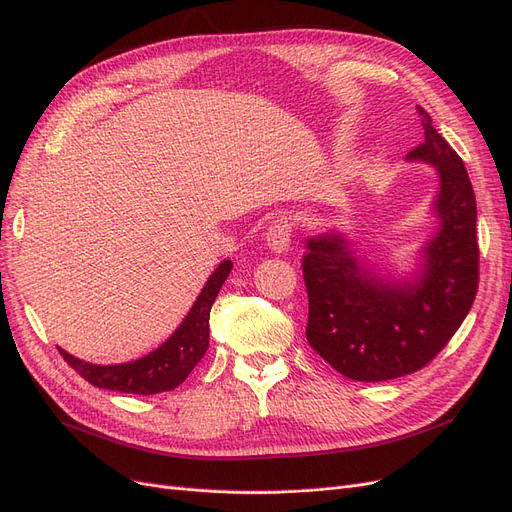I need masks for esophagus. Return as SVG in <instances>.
Segmentation results:
<instances>
[{
  "label": "esophagus",
  "instance_id": "34e87169",
  "mask_svg": "<svg viewBox=\"0 0 512 512\" xmlns=\"http://www.w3.org/2000/svg\"><path fill=\"white\" fill-rule=\"evenodd\" d=\"M291 235H294V225L287 216H277L275 221L266 229V246L273 252H287L291 246Z\"/></svg>",
  "mask_w": 512,
  "mask_h": 512
}]
</instances>
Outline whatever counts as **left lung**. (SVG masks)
<instances>
[{"label":"left lung","mask_w":512,"mask_h":512,"mask_svg":"<svg viewBox=\"0 0 512 512\" xmlns=\"http://www.w3.org/2000/svg\"><path fill=\"white\" fill-rule=\"evenodd\" d=\"M425 139L408 158L435 164L442 229L425 248L415 283L375 279L348 241L316 235L306 243V339L335 371L354 381H387L415 373L440 354L469 314L479 287L477 204L460 156L417 106Z\"/></svg>","instance_id":"8db88e82"}]
</instances>
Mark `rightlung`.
Segmentation results:
<instances>
[{"label":"right lung","mask_w":512,"mask_h":512,"mask_svg":"<svg viewBox=\"0 0 512 512\" xmlns=\"http://www.w3.org/2000/svg\"><path fill=\"white\" fill-rule=\"evenodd\" d=\"M231 260L218 264L208 283L204 285L202 294L193 302L189 314L181 327L170 335L166 342L135 362L112 364V367H100L70 356L62 348V358L75 369L85 381L95 387L114 389L123 394H139L152 396L160 392H170L181 385L193 367L204 358L210 342V308L218 296V289L223 287L227 275L231 273Z\"/></svg>","instance_id":"obj_1"}]
</instances>
